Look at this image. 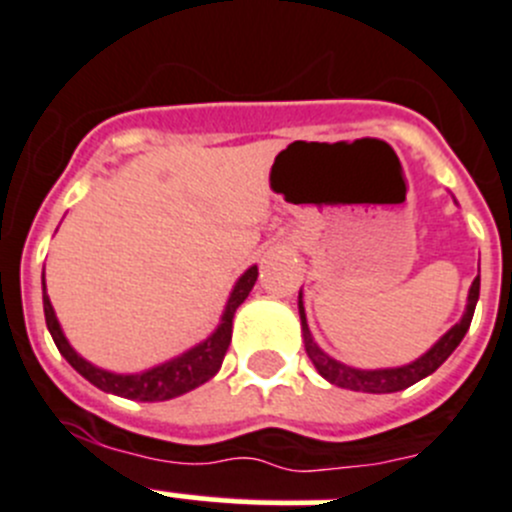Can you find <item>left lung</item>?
I'll return each instance as SVG.
<instances>
[{"label":"left lung","mask_w":512,"mask_h":512,"mask_svg":"<svg viewBox=\"0 0 512 512\" xmlns=\"http://www.w3.org/2000/svg\"><path fill=\"white\" fill-rule=\"evenodd\" d=\"M477 298H480V272H477V278L472 280L470 293H467V305L465 313H462L460 323L450 328V331L444 333L427 353H422L419 358H414L412 364L404 366H394V369H353V366L341 364L333 356H328L318 343L313 341V333H310L308 321H305V308H303V290L298 293V313H300V331H303V343H305V353L313 361L315 371L323 376L331 384L341 386V389H351V391H366V394H391V391H401L407 389V386L417 384V381L427 379L429 374L439 369V366L452 356L460 341L465 338L467 328L472 323V315H475V305Z\"/></svg>","instance_id":"8db88e82"}]
</instances>
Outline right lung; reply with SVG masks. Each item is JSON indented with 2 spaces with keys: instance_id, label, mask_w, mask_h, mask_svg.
I'll return each mask as SVG.
<instances>
[{
  "instance_id": "1",
  "label": "right lung",
  "mask_w": 512,
  "mask_h": 512,
  "mask_svg": "<svg viewBox=\"0 0 512 512\" xmlns=\"http://www.w3.org/2000/svg\"><path fill=\"white\" fill-rule=\"evenodd\" d=\"M255 280L257 265H252L247 267L240 275V280L234 283L232 293H229L227 298V305H224L222 310V318H219V326L214 328L204 341H199L197 346H191L189 351L179 353V356L169 358L164 364L151 366V369L138 371V374H116V371L100 369V366L85 361V358L70 346V341L65 338V333H62L60 321H57L55 308H52L50 303V295H47L45 272H42V305H45L47 331H50L57 351L65 356V361H68L83 379H88L90 384L98 386L105 394H116L123 396V399L166 401L207 384V381L222 369L224 353H227L229 341H232V318L234 313H237V308L245 303L247 295H250Z\"/></svg>"
}]
</instances>
